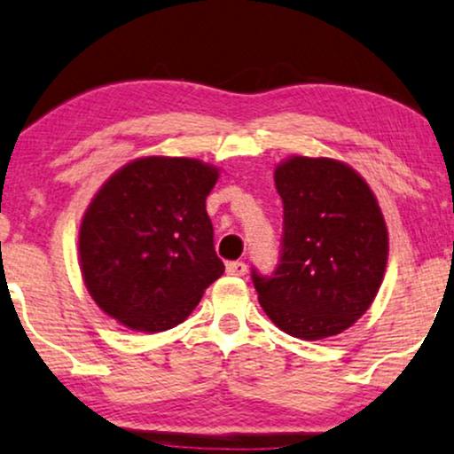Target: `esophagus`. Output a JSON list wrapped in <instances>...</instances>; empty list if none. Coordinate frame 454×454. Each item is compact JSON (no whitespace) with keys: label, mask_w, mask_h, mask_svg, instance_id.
Here are the masks:
<instances>
[{"label":"esophagus","mask_w":454,"mask_h":454,"mask_svg":"<svg viewBox=\"0 0 454 454\" xmlns=\"http://www.w3.org/2000/svg\"><path fill=\"white\" fill-rule=\"evenodd\" d=\"M226 272L231 274V277H245L247 263L245 262H228L226 263Z\"/></svg>","instance_id":"1"}]
</instances>
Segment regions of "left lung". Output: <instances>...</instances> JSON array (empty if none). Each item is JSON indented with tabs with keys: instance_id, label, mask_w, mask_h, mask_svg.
<instances>
[{
	"instance_id": "obj_1",
	"label": "left lung",
	"mask_w": 454,
	"mask_h": 454,
	"mask_svg": "<svg viewBox=\"0 0 454 454\" xmlns=\"http://www.w3.org/2000/svg\"><path fill=\"white\" fill-rule=\"evenodd\" d=\"M283 199L280 263L272 277L251 272L260 306L289 335L325 340L371 308L387 263V228L360 174L326 157L277 165Z\"/></svg>"
}]
</instances>
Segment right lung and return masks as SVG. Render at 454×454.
<instances>
[{
    "instance_id": "1",
    "label": "right lung",
    "mask_w": 454,
    "mask_h": 454,
    "mask_svg": "<svg viewBox=\"0 0 454 454\" xmlns=\"http://www.w3.org/2000/svg\"><path fill=\"white\" fill-rule=\"evenodd\" d=\"M220 171L188 157L117 169L85 209L79 266L91 300L131 331L180 325L223 274L205 199Z\"/></svg>"
}]
</instances>
